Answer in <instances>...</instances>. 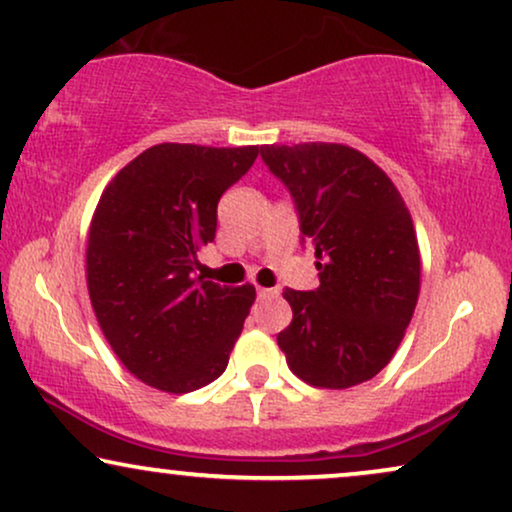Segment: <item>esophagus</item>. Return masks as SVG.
<instances>
[{
	"mask_svg": "<svg viewBox=\"0 0 512 512\" xmlns=\"http://www.w3.org/2000/svg\"><path fill=\"white\" fill-rule=\"evenodd\" d=\"M278 295V288H257V297H274Z\"/></svg>",
	"mask_w": 512,
	"mask_h": 512,
	"instance_id": "1",
	"label": "esophagus"
}]
</instances>
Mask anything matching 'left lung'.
Instances as JSON below:
<instances>
[{"instance_id": "left-lung-1", "label": "left lung", "mask_w": 512, "mask_h": 512, "mask_svg": "<svg viewBox=\"0 0 512 512\" xmlns=\"http://www.w3.org/2000/svg\"><path fill=\"white\" fill-rule=\"evenodd\" d=\"M286 184L302 241L314 245L319 288L283 290L293 321L278 347L297 378L345 390L390 364L420 293L413 219L392 179L342 144L262 146Z\"/></svg>"}]
</instances>
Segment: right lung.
Instances as JSON below:
<instances>
[{
  "label": "right lung",
  "instance_id": "1",
  "mask_svg": "<svg viewBox=\"0 0 512 512\" xmlns=\"http://www.w3.org/2000/svg\"><path fill=\"white\" fill-rule=\"evenodd\" d=\"M260 146L158 144L115 174L89 226L87 288L96 321L141 383L184 394L224 373L255 288L193 276L215 241L217 203Z\"/></svg>",
  "mask_w": 512,
  "mask_h": 512
}]
</instances>
